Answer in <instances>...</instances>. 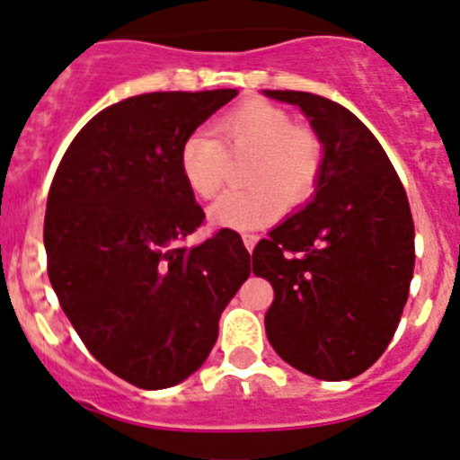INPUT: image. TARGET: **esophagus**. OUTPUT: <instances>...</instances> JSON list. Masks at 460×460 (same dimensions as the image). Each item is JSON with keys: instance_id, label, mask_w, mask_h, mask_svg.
<instances>
[{"instance_id": "esophagus-1", "label": "esophagus", "mask_w": 460, "mask_h": 460, "mask_svg": "<svg viewBox=\"0 0 460 460\" xmlns=\"http://www.w3.org/2000/svg\"><path fill=\"white\" fill-rule=\"evenodd\" d=\"M256 240H259V235H254V234H243V243H245V247L247 250H254V245H256Z\"/></svg>"}]
</instances>
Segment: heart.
Wrapping results in <instances>:
<instances>
[{"mask_svg":"<svg viewBox=\"0 0 460 460\" xmlns=\"http://www.w3.org/2000/svg\"><path fill=\"white\" fill-rule=\"evenodd\" d=\"M215 135L192 132L179 153V167L190 192L208 201L226 181L229 155L252 153L243 183L210 208V222L225 229H259L284 208H297L316 194L325 167V142L309 123L293 121L284 107L250 98L215 121Z\"/></svg>","mask_w":460,"mask_h":460,"instance_id":"heart-1","label":"heart"}]
</instances>
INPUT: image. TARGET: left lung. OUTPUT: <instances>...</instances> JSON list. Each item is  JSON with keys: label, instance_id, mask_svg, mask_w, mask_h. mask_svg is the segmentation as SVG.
<instances>
[{"label": "left lung", "instance_id": "1", "mask_svg": "<svg viewBox=\"0 0 460 460\" xmlns=\"http://www.w3.org/2000/svg\"><path fill=\"white\" fill-rule=\"evenodd\" d=\"M309 117L325 142L316 197L252 252L272 284L266 334L284 362L321 380L367 371L396 332L415 268V225L374 132L339 102L266 91Z\"/></svg>", "mask_w": 460, "mask_h": 460}]
</instances>
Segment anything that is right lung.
I'll return each mask as SVG.
<instances>
[{"label": "right lung", "instance_id": "1", "mask_svg": "<svg viewBox=\"0 0 460 460\" xmlns=\"http://www.w3.org/2000/svg\"><path fill=\"white\" fill-rule=\"evenodd\" d=\"M235 89L155 91L91 119L49 185L48 277L89 353L142 390L199 369L217 321L250 277L235 231L188 238L206 215L179 167L185 139Z\"/></svg>", "mask_w": 460, "mask_h": 460}]
</instances>
